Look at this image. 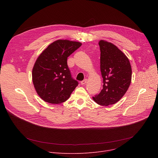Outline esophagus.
Listing matches in <instances>:
<instances>
[{
  "mask_svg": "<svg viewBox=\"0 0 158 158\" xmlns=\"http://www.w3.org/2000/svg\"><path fill=\"white\" fill-rule=\"evenodd\" d=\"M86 82H87V79H85V80H83V81H82L81 82V84L82 85H86Z\"/></svg>",
  "mask_w": 158,
  "mask_h": 158,
  "instance_id": "esophagus-1",
  "label": "esophagus"
}]
</instances>
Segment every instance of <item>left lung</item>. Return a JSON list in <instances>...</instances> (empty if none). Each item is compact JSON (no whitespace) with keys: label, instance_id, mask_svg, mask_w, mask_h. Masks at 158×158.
I'll return each instance as SVG.
<instances>
[{"label":"left lung","instance_id":"obj_1","mask_svg":"<svg viewBox=\"0 0 158 158\" xmlns=\"http://www.w3.org/2000/svg\"><path fill=\"white\" fill-rule=\"evenodd\" d=\"M98 45L103 88L93 99L99 105L107 106L117 103L126 93L131 82L132 69L127 57L117 46L103 40Z\"/></svg>","mask_w":158,"mask_h":158}]
</instances>
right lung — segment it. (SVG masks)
<instances>
[{
    "instance_id": "right-lung-1",
    "label": "right lung",
    "mask_w": 158,
    "mask_h": 158,
    "mask_svg": "<svg viewBox=\"0 0 158 158\" xmlns=\"http://www.w3.org/2000/svg\"><path fill=\"white\" fill-rule=\"evenodd\" d=\"M82 44L58 40L40 54L33 66L32 79L36 93L45 102L58 104L68 100L78 82L72 78L67 57Z\"/></svg>"
}]
</instances>
